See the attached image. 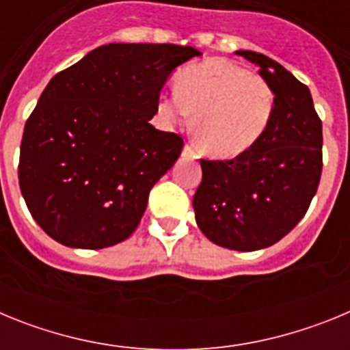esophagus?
Returning a JSON list of instances; mask_svg holds the SVG:
<instances>
[{
    "instance_id": "obj_1",
    "label": "esophagus",
    "mask_w": 350,
    "mask_h": 350,
    "mask_svg": "<svg viewBox=\"0 0 350 350\" xmlns=\"http://www.w3.org/2000/svg\"><path fill=\"white\" fill-rule=\"evenodd\" d=\"M182 156L187 157V159H196V157H198V152H196V150H194L193 145L185 144L184 150H182Z\"/></svg>"
}]
</instances>
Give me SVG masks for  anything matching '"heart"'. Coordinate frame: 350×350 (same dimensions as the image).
Masks as SVG:
<instances>
[{"label":"heart","mask_w":350,"mask_h":350,"mask_svg":"<svg viewBox=\"0 0 350 350\" xmlns=\"http://www.w3.org/2000/svg\"><path fill=\"white\" fill-rule=\"evenodd\" d=\"M273 110L271 83L226 59L184 68L177 77V92L161 101V112L172 120L193 113L194 140L213 157H234L254 147L270 126Z\"/></svg>","instance_id":"obj_1"}]
</instances>
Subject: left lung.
Instances as JSON below:
<instances>
[{"label":"left lung","instance_id":"8db88e82","mask_svg":"<svg viewBox=\"0 0 350 350\" xmlns=\"http://www.w3.org/2000/svg\"><path fill=\"white\" fill-rule=\"evenodd\" d=\"M259 66L275 91L271 122L247 152L202 161L193 198L196 224L208 240L233 250L277 243L303 219L323 172V122L308 88L268 55L238 51Z\"/></svg>","mask_w":350,"mask_h":350}]
</instances>
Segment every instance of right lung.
Returning a JSON list of instances; mask_svg holds the SVG:
<instances>
[{
    "label": "right lung",
    "instance_id": "right-lung-1",
    "mask_svg": "<svg viewBox=\"0 0 350 350\" xmlns=\"http://www.w3.org/2000/svg\"><path fill=\"white\" fill-rule=\"evenodd\" d=\"M194 55L173 43H108L52 77L24 126L18 185L55 242L103 249L137 230L184 148L148 120L170 73Z\"/></svg>",
    "mask_w": 350,
    "mask_h": 350
}]
</instances>
